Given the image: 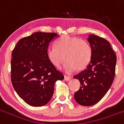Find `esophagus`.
<instances>
[{
	"mask_svg": "<svg viewBox=\"0 0 124 124\" xmlns=\"http://www.w3.org/2000/svg\"><path fill=\"white\" fill-rule=\"evenodd\" d=\"M72 78V77H69V76H66V75H64V80L66 81H67L70 80V79Z\"/></svg>",
	"mask_w": 124,
	"mask_h": 124,
	"instance_id": "esophagus-1",
	"label": "esophagus"
}]
</instances>
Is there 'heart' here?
Masks as SVG:
<instances>
[{"mask_svg": "<svg viewBox=\"0 0 124 124\" xmlns=\"http://www.w3.org/2000/svg\"><path fill=\"white\" fill-rule=\"evenodd\" d=\"M46 55L50 62L57 68L66 60L62 69L66 73H70L77 69L83 70L89 66L92 59L93 49L86 40L63 35L56 40L54 47L47 49Z\"/></svg>", "mask_w": 124, "mask_h": 124, "instance_id": "1", "label": "heart"}]
</instances>
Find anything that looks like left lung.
<instances>
[{
  "label": "left lung",
  "instance_id": "obj_1",
  "mask_svg": "<svg viewBox=\"0 0 124 124\" xmlns=\"http://www.w3.org/2000/svg\"><path fill=\"white\" fill-rule=\"evenodd\" d=\"M87 40L92 47V59L85 70L73 77L81 83L74 98L83 106L96 104L107 93L115 78L116 63V54L107 40L94 34Z\"/></svg>",
  "mask_w": 124,
  "mask_h": 124
}]
</instances>
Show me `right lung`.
Instances as JSON below:
<instances>
[{
  "mask_svg": "<svg viewBox=\"0 0 124 124\" xmlns=\"http://www.w3.org/2000/svg\"><path fill=\"white\" fill-rule=\"evenodd\" d=\"M58 37L56 33L36 32L20 39L12 52V84L29 105L41 107L48 103L56 81L64 79L46 55L50 42Z\"/></svg>",
  "mask_w": 124,
  "mask_h": 124,
  "instance_id": "add662e5",
  "label": "right lung"
}]
</instances>
